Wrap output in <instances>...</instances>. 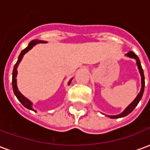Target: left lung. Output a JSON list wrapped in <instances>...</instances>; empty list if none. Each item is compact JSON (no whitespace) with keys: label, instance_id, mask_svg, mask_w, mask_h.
<instances>
[{"label":"left lung","instance_id":"obj_1","mask_svg":"<svg viewBox=\"0 0 150 150\" xmlns=\"http://www.w3.org/2000/svg\"><path fill=\"white\" fill-rule=\"evenodd\" d=\"M127 57H129V58H132V59H136V62H137V67H138L139 72H140V75H141V77H142V88H141V91L138 93V95L137 96V97L134 99V100L132 101L131 104H129L128 107L126 108L125 110L123 111L122 112L120 113L118 115H115V116H108V117H110L112 119H117V118H120V117H124V116H126L127 115H129V113L132 112L133 109L137 107V105L138 104V103L140 102V100H142V96H143V92H144V88H145V76H144V72H143V69L142 67V65H141V62H140V59L137 57V54H134V52L132 51H129V53H127L125 54Z\"/></svg>","mask_w":150,"mask_h":150}]
</instances>
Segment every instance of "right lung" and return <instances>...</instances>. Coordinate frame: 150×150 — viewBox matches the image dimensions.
<instances>
[{"label":"right lung","instance_id":"1","mask_svg":"<svg viewBox=\"0 0 150 150\" xmlns=\"http://www.w3.org/2000/svg\"><path fill=\"white\" fill-rule=\"evenodd\" d=\"M38 43H46V42L45 41H41V40H33V41H31L29 43V45L26 48H25L22 51L20 54V55L18 56V59L17 62H16V64L14 65V67H13V79H12V84H13V92H14V95L16 96V97L18 98V100L21 103V104L25 107L28 109H30V110H33L34 112H36V111L34 110V108H33V104H32V102L30 100H29L27 98H25L23 96V95L21 94L20 91H18V86H17V75H18V67L19 65V63L21 61V59L23 58V56L25 53H27L30 50H31L33 47H34L35 45H37ZM72 79L68 82V85L71 84V82Z\"/></svg>","mask_w":150,"mask_h":150}]
</instances>
